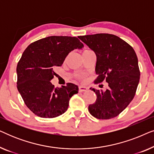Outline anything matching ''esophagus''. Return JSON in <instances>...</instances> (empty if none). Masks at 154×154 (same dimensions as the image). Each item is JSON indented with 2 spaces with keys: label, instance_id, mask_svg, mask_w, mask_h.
Here are the masks:
<instances>
[{
  "label": "esophagus",
  "instance_id": "esophagus-1",
  "mask_svg": "<svg viewBox=\"0 0 154 154\" xmlns=\"http://www.w3.org/2000/svg\"><path fill=\"white\" fill-rule=\"evenodd\" d=\"M79 92H85V91H87V90H88V88H86V87H85V86H82V85H80L79 87Z\"/></svg>",
  "mask_w": 154,
  "mask_h": 154
}]
</instances>
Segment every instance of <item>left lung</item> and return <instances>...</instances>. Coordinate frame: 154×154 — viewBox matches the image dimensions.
I'll return each mask as SVG.
<instances>
[{"instance_id":"obj_1","label":"left lung","mask_w":154,"mask_h":154,"mask_svg":"<svg viewBox=\"0 0 154 154\" xmlns=\"http://www.w3.org/2000/svg\"><path fill=\"white\" fill-rule=\"evenodd\" d=\"M97 57L94 83L106 81L109 88L90 89L97 100L88 111L98 119H110L119 115L133 100L140 78L137 54L132 47L119 37L109 33L79 36Z\"/></svg>"}]
</instances>
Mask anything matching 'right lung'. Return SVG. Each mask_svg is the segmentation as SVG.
Masks as SVG:
<instances>
[{"label": "right lung", "instance_id": "add662e5", "mask_svg": "<svg viewBox=\"0 0 154 154\" xmlns=\"http://www.w3.org/2000/svg\"><path fill=\"white\" fill-rule=\"evenodd\" d=\"M83 46L76 37L52 35L31 43L23 52L17 66V87L35 115L51 119L67 110L69 100L79 88L70 83L54 88L50 81L56 74L54 69L62 66L69 52Z\"/></svg>", "mask_w": 154, "mask_h": 154}]
</instances>
